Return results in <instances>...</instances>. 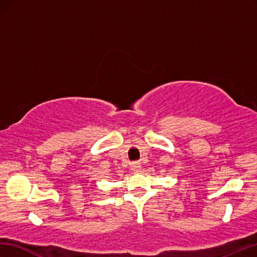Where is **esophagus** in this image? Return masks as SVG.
Returning <instances> with one entry per match:
<instances>
[{"label":"esophagus","mask_w":257,"mask_h":257,"mask_svg":"<svg viewBox=\"0 0 257 257\" xmlns=\"http://www.w3.org/2000/svg\"><path fill=\"white\" fill-rule=\"evenodd\" d=\"M140 164H138V163H134L133 165H131V169H133V171L135 172V173H138V172H140Z\"/></svg>","instance_id":"obj_1"}]
</instances>
